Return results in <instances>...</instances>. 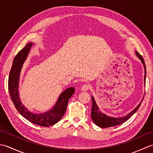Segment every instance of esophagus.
<instances>
[{"label":"esophagus","instance_id":"esophagus-1","mask_svg":"<svg viewBox=\"0 0 153 153\" xmlns=\"http://www.w3.org/2000/svg\"><path fill=\"white\" fill-rule=\"evenodd\" d=\"M89 87H90L89 85L85 83L82 86V88H81V89H82V91H87L89 89Z\"/></svg>","mask_w":153,"mask_h":153}]
</instances>
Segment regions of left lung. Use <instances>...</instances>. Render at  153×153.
<instances>
[{
	"label": "left lung",
	"instance_id": "1",
	"mask_svg": "<svg viewBox=\"0 0 153 153\" xmlns=\"http://www.w3.org/2000/svg\"><path fill=\"white\" fill-rule=\"evenodd\" d=\"M136 54L137 55V56L140 58L142 63L143 64L144 68H145V81L146 79V66H145V63L143 58L142 57L141 55L139 54L138 52L136 51ZM92 99V108H91V119L93 121L95 122L96 125L102 128H110V127H113L116 126H118L120 124H122L123 123L126 122L127 120H129L131 118V116L136 112V111L138 110V108L140 107L141 102L143 100V98L141 102L139 103V105L136 107V108L131 111L130 113H129L128 115L123 117H120V118H112V117H108V116H106L105 114H103L101 112L99 111V109L98 106H97V104L95 101V99H94L93 97H91Z\"/></svg>",
	"mask_w": 153,
	"mask_h": 153
}]
</instances>
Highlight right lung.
Listing matches in <instances>:
<instances>
[{
  "label": "right lung",
  "mask_w": 153,
  "mask_h": 153,
  "mask_svg": "<svg viewBox=\"0 0 153 153\" xmlns=\"http://www.w3.org/2000/svg\"><path fill=\"white\" fill-rule=\"evenodd\" d=\"M32 43H28L19 52L13 60L12 66L8 77V91L13 103L18 112L25 119L35 124L48 127L59 122L64 115L68 100L75 93L74 87H70L61 93L56 104L53 109L47 112L35 114L25 108L19 100L18 94V83L19 74L24 61L26 59Z\"/></svg>",
  "instance_id": "right-lung-1"
}]
</instances>
